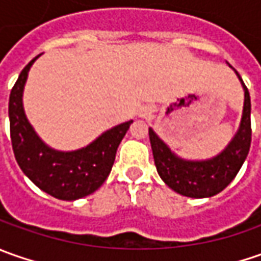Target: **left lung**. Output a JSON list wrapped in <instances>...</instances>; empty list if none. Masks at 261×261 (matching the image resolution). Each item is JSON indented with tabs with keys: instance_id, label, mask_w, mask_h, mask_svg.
Here are the masks:
<instances>
[{
	"instance_id": "left-lung-1",
	"label": "left lung",
	"mask_w": 261,
	"mask_h": 261,
	"mask_svg": "<svg viewBox=\"0 0 261 261\" xmlns=\"http://www.w3.org/2000/svg\"><path fill=\"white\" fill-rule=\"evenodd\" d=\"M237 72V71H236ZM241 80L240 74L237 72ZM243 83V80H241ZM244 87V110L241 125L226 149L207 161H183L149 129V141L154 154L156 171L168 187L187 197H211L222 192L234 178L246 161L251 144V101Z\"/></svg>"
}]
</instances>
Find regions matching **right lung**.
Wrapping results in <instances>:
<instances>
[{"label":"right lung","mask_w":261,"mask_h":261,"mask_svg":"<svg viewBox=\"0 0 261 261\" xmlns=\"http://www.w3.org/2000/svg\"><path fill=\"white\" fill-rule=\"evenodd\" d=\"M32 59L20 72L8 101L10 136L20 168L39 189L61 200H75L91 195L103 185L115 163L116 151L132 120L98 136L93 144L74 152L50 149L39 139L27 122L21 103L23 88Z\"/></svg>","instance_id":"right-lung-1"}]
</instances>
